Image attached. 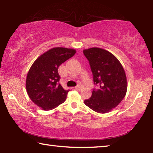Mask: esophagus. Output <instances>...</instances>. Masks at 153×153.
<instances>
[{
  "mask_svg": "<svg viewBox=\"0 0 153 153\" xmlns=\"http://www.w3.org/2000/svg\"><path fill=\"white\" fill-rule=\"evenodd\" d=\"M82 85H77V86H76V88H75V89H76V90H82Z\"/></svg>",
  "mask_w": 153,
  "mask_h": 153,
  "instance_id": "obj_1",
  "label": "esophagus"
}]
</instances>
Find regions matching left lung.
<instances>
[{
	"mask_svg": "<svg viewBox=\"0 0 153 153\" xmlns=\"http://www.w3.org/2000/svg\"><path fill=\"white\" fill-rule=\"evenodd\" d=\"M90 62L94 82L98 84L90 98L84 104L96 112H110L120 103L126 96L127 79L124 69L119 60L107 50L91 48L84 50Z\"/></svg>",
	"mask_w": 153,
	"mask_h": 153,
	"instance_id": "left-lung-1",
	"label": "left lung"
}]
</instances>
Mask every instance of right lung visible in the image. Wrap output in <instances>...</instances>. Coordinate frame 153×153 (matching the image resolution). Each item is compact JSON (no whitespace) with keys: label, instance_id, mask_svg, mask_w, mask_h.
Instances as JSON below:
<instances>
[{"label":"right lung","instance_id":"obj_1","mask_svg":"<svg viewBox=\"0 0 153 153\" xmlns=\"http://www.w3.org/2000/svg\"><path fill=\"white\" fill-rule=\"evenodd\" d=\"M76 53V49L54 48L37 57L30 68L26 79L29 98L43 110L54 109L63 103L69 90L59 84V65Z\"/></svg>","mask_w":153,"mask_h":153}]
</instances>
